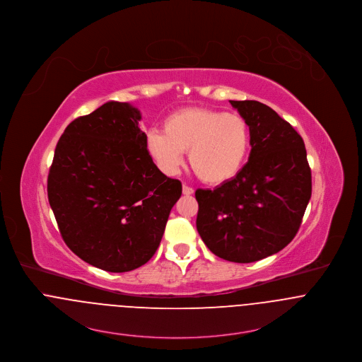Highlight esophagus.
Masks as SVG:
<instances>
[{
  "label": "esophagus",
  "mask_w": 362,
  "mask_h": 362,
  "mask_svg": "<svg viewBox=\"0 0 362 362\" xmlns=\"http://www.w3.org/2000/svg\"><path fill=\"white\" fill-rule=\"evenodd\" d=\"M194 192H195L194 188H191V187H188V185H184V187H182V194H184V195L189 197V195H192Z\"/></svg>",
  "instance_id": "1"
}]
</instances>
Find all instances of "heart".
Here are the masks:
<instances>
[{
  "label": "heart",
  "mask_w": 362,
  "mask_h": 362,
  "mask_svg": "<svg viewBox=\"0 0 362 362\" xmlns=\"http://www.w3.org/2000/svg\"><path fill=\"white\" fill-rule=\"evenodd\" d=\"M249 145V126L242 116L207 107L177 110L165 119L163 132L146 135V149L165 173L174 174L182 165V152H188L197 178L213 185L240 171Z\"/></svg>",
  "instance_id": "obj_1"
}]
</instances>
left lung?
Listing matches in <instances>:
<instances>
[{
  "label": "left lung",
  "mask_w": 362,
  "mask_h": 362,
  "mask_svg": "<svg viewBox=\"0 0 362 362\" xmlns=\"http://www.w3.org/2000/svg\"><path fill=\"white\" fill-rule=\"evenodd\" d=\"M246 120L252 151L216 189H197V228L220 259L253 263L292 242L311 197V170L300 134L257 100H230Z\"/></svg>",
  "instance_id": "8db88e82"
}]
</instances>
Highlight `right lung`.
Instances as JSON below:
<instances>
[{
	"label": "right lung",
	"mask_w": 362,
	"mask_h": 362,
	"mask_svg": "<svg viewBox=\"0 0 362 362\" xmlns=\"http://www.w3.org/2000/svg\"><path fill=\"white\" fill-rule=\"evenodd\" d=\"M141 113L110 100L77 117L59 138L48 174V200L69 249L86 263L127 272L158 250L182 194L146 149Z\"/></svg>",
	"instance_id": "right-lung-1"
}]
</instances>
